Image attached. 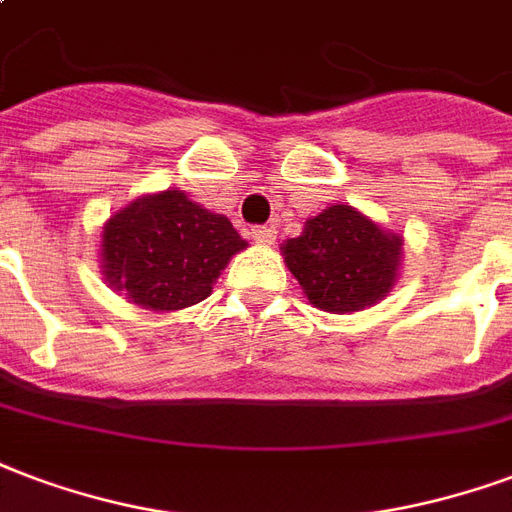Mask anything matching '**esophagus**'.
I'll use <instances>...</instances> for the list:
<instances>
[{
  "label": "esophagus",
  "instance_id": "obj_1",
  "mask_svg": "<svg viewBox=\"0 0 512 512\" xmlns=\"http://www.w3.org/2000/svg\"><path fill=\"white\" fill-rule=\"evenodd\" d=\"M257 244H266L271 246L276 241V227L274 225H266V227H255V233H252Z\"/></svg>",
  "mask_w": 512,
  "mask_h": 512
}]
</instances>
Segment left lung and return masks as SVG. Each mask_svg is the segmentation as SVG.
<instances>
[{
  "instance_id": "1",
  "label": "left lung",
  "mask_w": 512,
  "mask_h": 512,
  "mask_svg": "<svg viewBox=\"0 0 512 512\" xmlns=\"http://www.w3.org/2000/svg\"><path fill=\"white\" fill-rule=\"evenodd\" d=\"M285 266L309 304L331 314L363 312L380 304L399 282L404 238L344 203L304 222L282 244Z\"/></svg>"
}]
</instances>
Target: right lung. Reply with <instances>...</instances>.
<instances>
[{
  "instance_id": "1",
  "label": "right lung",
  "mask_w": 512,
  "mask_h": 512,
  "mask_svg": "<svg viewBox=\"0 0 512 512\" xmlns=\"http://www.w3.org/2000/svg\"><path fill=\"white\" fill-rule=\"evenodd\" d=\"M246 246L225 214L170 187L111 214L102 225L100 271L130 304L176 312L208 298L230 257Z\"/></svg>"
}]
</instances>
